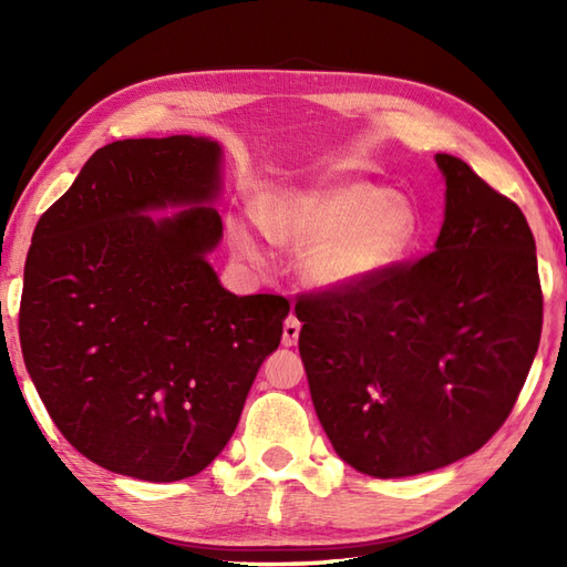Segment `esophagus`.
<instances>
[{"instance_id":"obj_1","label":"esophagus","mask_w":567,"mask_h":567,"mask_svg":"<svg viewBox=\"0 0 567 567\" xmlns=\"http://www.w3.org/2000/svg\"><path fill=\"white\" fill-rule=\"evenodd\" d=\"M299 329H302V323H299L297 317H287L282 323V346L285 348H292L299 341Z\"/></svg>"}]
</instances>
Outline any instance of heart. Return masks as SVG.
<instances>
[{
  "mask_svg": "<svg viewBox=\"0 0 567 567\" xmlns=\"http://www.w3.org/2000/svg\"><path fill=\"white\" fill-rule=\"evenodd\" d=\"M258 219L277 244L305 246L299 272L321 292H351L378 280L406 256L421 228L412 199L355 177L275 195ZM231 240L240 256L258 258L246 226L236 224Z\"/></svg>",
  "mask_w": 567,
  "mask_h": 567,
  "instance_id": "heart-1",
  "label": "heart"
}]
</instances>
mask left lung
Returning <instances> with one entry per match:
<instances>
[{"mask_svg": "<svg viewBox=\"0 0 567 567\" xmlns=\"http://www.w3.org/2000/svg\"><path fill=\"white\" fill-rule=\"evenodd\" d=\"M436 246L351 292L295 305L323 431L358 473L409 477L475 453L507 421L540 341L534 234L512 199L436 153Z\"/></svg>", "mask_w": 567, "mask_h": 567, "instance_id": "left-lung-1", "label": "left lung"}]
</instances>
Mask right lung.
I'll list each match as a JSON object with an SVG mask.
<instances>
[{
    "label": "right lung",
    "mask_w": 567,
    "mask_h": 567,
    "mask_svg": "<svg viewBox=\"0 0 567 567\" xmlns=\"http://www.w3.org/2000/svg\"><path fill=\"white\" fill-rule=\"evenodd\" d=\"M221 146L126 138L100 148L31 238L23 363L70 445L112 473L175 483L234 436L290 302L236 297L219 246ZM179 206L173 217L151 210Z\"/></svg>",
    "instance_id": "1"
}]
</instances>
